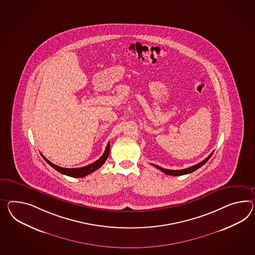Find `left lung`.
<instances>
[{
  "label": "left lung",
  "mask_w": 255,
  "mask_h": 255,
  "mask_svg": "<svg viewBox=\"0 0 255 255\" xmlns=\"http://www.w3.org/2000/svg\"><path fill=\"white\" fill-rule=\"evenodd\" d=\"M214 153V151L210 154L209 156L207 157L206 159H204L203 161H202L201 163H197L195 165H193V166H190L189 168H185V169L181 170H169V169H165V168H163V167H160V166H158V165H155V164H152L153 166H155L156 168H158L159 170H161L162 172L163 173H165L166 175H169V176H182V175H186V174H189V173H192V172H194L195 170L199 169L201 166H203L204 163H206L208 160L210 159V157L212 156V154Z\"/></svg>",
  "instance_id": "left-lung-1"
}]
</instances>
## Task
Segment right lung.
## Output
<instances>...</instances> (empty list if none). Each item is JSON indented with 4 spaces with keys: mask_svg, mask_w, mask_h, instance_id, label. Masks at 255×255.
Masks as SVG:
<instances>
[{
    "mask_svg": "<svg viewBox=\"0 0 255 255\" xmlns=\"http://www.w3.org/2000/svg\"><path fill=\"white\" fill-rule=\"evenodd\" d=\"M110 152V143L108 142L106 149H105V152L102 156L100 157L97 161H95L94 163H91L89 165H86L83 167H79V168H65V167H60L58 165L54 164V163H51L49 160H47L45 157L41 154V156L43 157V159L45 160L47 163H49L52 167H53L56 171L60 172L61 174H64L66 176H72V177H83V176H88L90 174H92V172L96 171L99 169L104 163H105L106 159L108 158Z\"/></svg>",
    "mask_w": 255,
    "mask_h": 255,
    "instance_id": "right-lung-1",
    "label": "right lung"
}]
</instances>
